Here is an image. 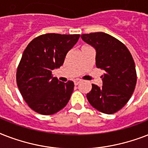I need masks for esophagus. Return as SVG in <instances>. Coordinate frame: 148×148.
<instances>
[{
    "label": "esophagus",
    "instance_id": "1",
    "mask_svg": "<svg viewBox=\"0 0 148 148\" xmlns=\"http://www.w3.org/2000/svg\"><path fill=\"white\" fill-rule=\"evenodd\" d=\"M80 82H81V80H80V79H75L74 81V83L75 85H77Z\"/></svg>",
    "mask_w": 148,
    "mask_h": 148
}]
</instances>
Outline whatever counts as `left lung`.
Instances as JSON below:
<instances>
[{
	"label": "left lung",
	"mask_w": 148,
	"mask_h": 148,
	"mask_svg": "<svg viewBox=\"0 0 148 148\" xmlns=\"http://www.w3.org/2000/svg\"><path fill=\"white\" fill-rule=\"evenodd\" d=\"M82 40L96 51V67L103 70V85L92 84L87 94L93 108L111 114L121 110L133 94L136 83L135 64L125 45L103 32L82 34Z\"/></svg>",
	"instance_id": "8db88e82"
}]
</instances>
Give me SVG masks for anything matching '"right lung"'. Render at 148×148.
Here are the masks:
<instances>
[{"mask_svg":"<svg viewBox=\"0 0 148 148\" xmlns=\"http://www.w3.org/2000/svg\"><path fill=\"white\" fill-rule=\"evenodd\" d=\"M80 34H46L27 46L17 70V84L22 97L38 114H53L68 103L74 82L59 81L51 72L64 64L67 52Z\"/></svg>","mask_w":148,"mask_h":148,"instance_id":"add662e5","label":"right lung"}]
</instances>
